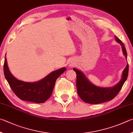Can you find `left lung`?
I'll list each match as a JSON object with an SVG mask.
<instances>
[{"label": "left lung", "mask_w": 133, "mask_h": 133, "mask_svg": "<svg viewBox=\"0 0 133 133\" xmlns=\"http://www.w3.org/2000/svg\"><path fill=\"white\" fill-rule=\"evenodd\" d=\"M115 37L116 41L122 46L123 55L127 60V51L124 44L116 36ZM73 70L76 74V88L79 96L85 103L96 104L110 101L115 98L127 80L129 73V65L127 64L123 70L122 78L119 82L112 87L104 88L95 85L88 79L82 71L75 68H74Z\"/></svg>", "instance_id": "8db88e82"}]
</instances>
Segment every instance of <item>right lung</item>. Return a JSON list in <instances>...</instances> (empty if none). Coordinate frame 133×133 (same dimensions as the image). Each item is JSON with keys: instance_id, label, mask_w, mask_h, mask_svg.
Returning <instances> with one entry per match:
<instances>
[{"instance_id": "add662e5", "label": "right lung", "mask_w": 133, "mask_h": 133, "mask_svg": "<svg viewBox=\"0 0 133 133\" xmlns=\"http://www.w3.org/2000/svg\"><path fill=\"white\" fill-rule=\"evenodd\" d=\"M3 69L6 79L18 98L22 101L41 103L51 96L57 78L66 68L63 67L51 72L42 79L33 82H24L15 78L9 70L6 57L4 59Z\"/></svg>"}]
</instances>
